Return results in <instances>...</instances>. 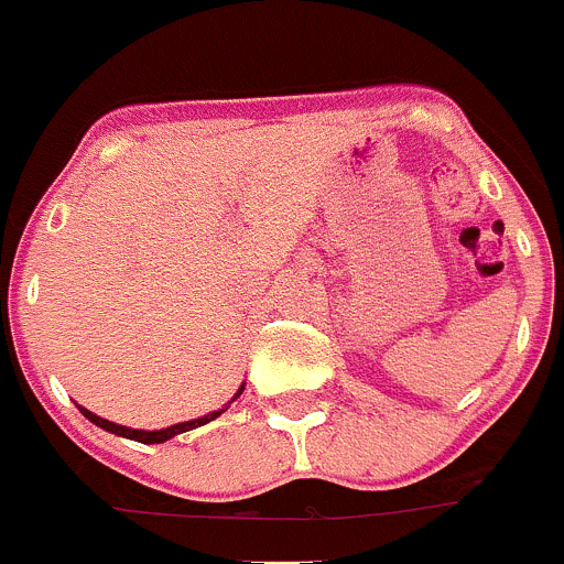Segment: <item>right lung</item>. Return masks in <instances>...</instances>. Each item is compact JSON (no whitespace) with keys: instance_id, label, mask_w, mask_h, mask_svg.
<instances>
[{"instance_id":"1","label":"right lung","mask_w":564,"mask_h":564,"mask_svg":"<svg viewBox=\"0 0 564 564\" xmlns=\"http://www.w3.org/2000/svg\"><path fill=\"white\" fill-rule=\"evenodd\" d=\"M239 393H242V388H239ZM239 393H237V397H239ZM79 410H82V415H85V419H90L93 424H96V427L107 430V433H115V435H120V438L140 441V444H165V441L176 438V435H182V433H189V430L200 427V424H209V421H215L217 415H220V413H226L228 408H223V410H215V413L204 415V419L184 421V424H173V427H167V430H154V433H149V430H131V427H120V424H112V421H107V419H101V415L90 413V410H87V408H79Z\"/></svg>"}]
</instances>
